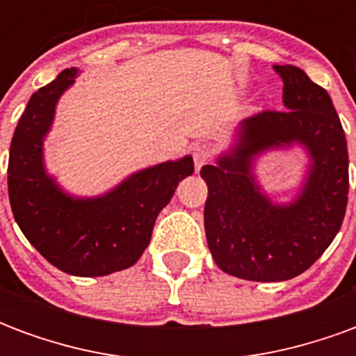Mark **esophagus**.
Returning <instances> with one entry per match:
<instances>
[{
	"label": "esophagus",
	"instance_id": "34e87169",
	"mask_svg": "<svg viewBox=\"0 0 356 356\" xmlns=\"http://www.w3.org/2000/svg\"><path fill=\"white\" fill-rule=\"evenodd\" d=\"M211 156H213V150H211L209 145H196L193 150L194 168H196V170H200L202 165H206V163L211 160Z\"/></svg>",
	"mask_w": 356,
	"mask_h": 356
}]
</instances>
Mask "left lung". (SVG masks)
I'll list each match as a JSON object with an SVG mask.
<instances>
[{"label":"left lung","instance_id":"8db88e82","mask_svg":"<svg viewBox=\"0 0 356 356\" xmlns=\"http://www.w3.org/2000/svg\"><path fill=\"white\" fill-rule=\"evenodd\" d=\"M284 83L286 110H263L242 122L240 145L208 183L204 227L209 252L227 275L280 282L305 273L336 238L349 194L347 139L326 89L298 66H273ZM299 140L314 158L304 193L291 207H273L259 194L249 163L268 146Z\"/></svg>","mask_w":356,"mask_h":356}]
</instances>
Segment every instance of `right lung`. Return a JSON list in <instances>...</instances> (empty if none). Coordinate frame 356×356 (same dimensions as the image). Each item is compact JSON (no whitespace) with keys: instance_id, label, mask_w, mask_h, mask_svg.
<instances>
[{"instance_id":"right-lung-1","label":"right lung","mask_w":356,"mask_h":356,"mask_svg":"<svg viewBox=\"0 0 356 356\" xmlns=\"http://www.w3.org/2000/svg\"><path fill=\"white\" fill-rule=\"evenodd\" d=\"M74 76L76 70L66 68L30 97L9 148V202L22 234L51 265L74 276H104L139 261L156 217L179 181L193 175L194 162L186 156L148 168L95 200L60 193L43 171L42 143Z\"/></svg>"}]
</instances>
